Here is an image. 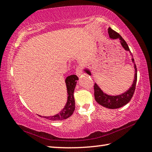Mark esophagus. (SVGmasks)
<instances>
[{
  "label": "esophagus",
  "instance_id": "esophagus-1",
  "mask_svg": "<svg viewBox=\"0 0 152 152\" xmlns=\"http://www.w3.org/2000/svg\"><path fill=\"white\" fill-rule=\"evenodd\" d=\"M76 74L78 76H80L82 74H83V70H82V67L78 66L76 69Z\"/></svg>",
  "mask_w": 152,
  "mask_h": 152
}]
</instances>
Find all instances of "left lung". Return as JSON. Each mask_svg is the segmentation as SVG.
I'll return each instance as SVG.
<instances>
[{"instance_id":"1","label":"left lung","mask_w":152,"mask_h":152,"mask_svg":"<svg viewBox=\"0 0 152 152\" xmlns=\"http://www.w3.org/2000/svg\"><path fill=\"white\" fill-rule=\"evenodd\" d=\"M107 32L110 39H119L120 44H121L122 47H123V49L126 50V51H129L130 53V54L131 55L128 45L126 44V42H125V40L122 38V37L119 34L115 32L114 30H113L110 27L107 29ZM131 61L132 63L134 65V80L133 82H132V85L130 86V88L128 90L125 91V92L120 94V95H108V94L103 92L102 89L99 86L97 83L95 84V86H94L95 93H94V95H95V99L96 102H97L99 104L102 105L103 107H107L108 109H117V108H120L124 106L125 105H126L127 103L131 100L132 96H133L134 90H135L137 79V67L136 65L134 62V59L132 58V57L131 58ZM83 71L86 72V74H88V75H92L91 70L88 68H87V67H85V68L83 69Z\"/></svg>"}]
</instances>
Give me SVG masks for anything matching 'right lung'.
<instances>
[{"instance_id": "obj_1", "label": "right lung", "mask_w": 152, "mask_h": 152, "mask_svg": "<svg viewBox=\"0 0 152 152\" xmlns=\"http://www.w3.org/2000/svg\"><path fill=\"white\" fill-rule=\"evenodd\" d=\"M78 80V78L76 75H70L66 78L65 83H66L67 93V102L64 107L58 114L54 115H50V116H42V115H40V116L45 118L49 120H51V121L64 120L71 116L75 110V100L74 97V92Z\"/></svg>"}]
</instances>
